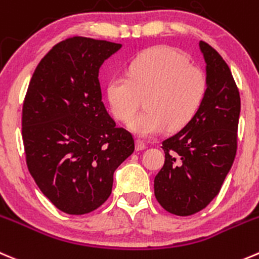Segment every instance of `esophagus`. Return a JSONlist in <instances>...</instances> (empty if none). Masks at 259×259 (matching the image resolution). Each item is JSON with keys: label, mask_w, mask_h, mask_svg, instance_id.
Listing matches in <instances>:
<instances>
[{"label": "esophagus", "mask_w": 259, "mask_h": 259, "mask_svg": "<svg viewBox=\"0 0 259 259\" xmlns=\"http://www.w3.org/2000/svg\"><path fill=\"white\" fill-rule=\"evenodd\" d=\"M145 147H147V144H145L144 140H142V139L135 140V148H137V150L145 149Z\"/></svg>", "instance_id": "obj_1"}]
</instances>
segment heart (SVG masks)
Wrapping results in <instances>:
<instances>
[{"label":"heart","mask_w":259,"mask_h":259,"mask_svg":"<svg viewBox=\"0 0 259 259\" xmlns=\"http://www.w3.org/2000/svg\"><path fill=\"white\" fill-rule=\"evenodd\" d=\"M206 92L204 71L169 47L147 49L129 63L127 77L114 76L106 86L110 109L120 121L129 120L144 97L145 110L129 121L130 129L144 137L190 124Z\"/></svg>","instance_id":"heart-1"}]
</instances>
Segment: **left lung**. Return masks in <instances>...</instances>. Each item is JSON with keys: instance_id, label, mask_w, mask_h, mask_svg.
<instances>
[{"instance_id": "obj_1", "label": "left lung", "mask_w": 259, "mask_h": 259, "mask_svg": "<svg viewBox=\"0 0 259 259\" xmlns=\"http://www.w3.org/2000/svg\"><path fill=\"white\" fill-rule=\"evenodd\" d=\"M206 62L207 92L192 121L163 140L164 164L154 178V195L165 211L188 217L219 193L237 154L239 90L222 55L200 41Z\"/></svg>"}]
</instances>
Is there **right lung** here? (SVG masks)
<instances>
[{"label":"right lung","mask_w":259,"mask_h":259,"mask_svg":"<svg viewBox=\"0 0 259 259\" xmlns=\"http://www.w3.org/2000/svg\"><path fill=\"white\" fill-rule=\"evenodd\" d=\"M121 44L73 36L40 60L22 105L30 175L60 211L83 215L111 195L114 172L135 149L102 102L99 69Z\"/></svg>","instance_id":"obj_1"}]
</instances>
